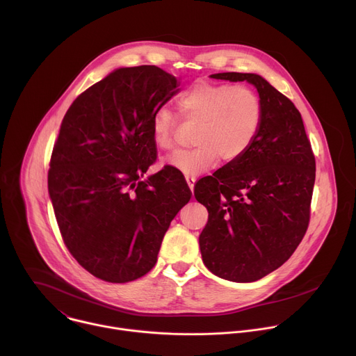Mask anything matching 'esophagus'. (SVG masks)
Wrapping results in <instances>:
<instances>
[{
	"label": "esophagus",
	"instance_id": "1",
	"mask_svg": "<svg viewBox=\"0 0 356 356\" xmlns=\"http://www.w3.org/2000/svg\"><path fill=\"white\" fill-rule=\"evenodd\" d=\"M186 181H187V184H188L190 190L193 191V190H194V181H195V176H186Z\"/></svg>",
	"mask_w": 356,
	"mask_h": 356
}]
</instances>
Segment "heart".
<instances>
[{
	"instance_id": "obj_1",
	"label": "heart",
	"mask_w": 356,
	"mask_h": 356,
	"mask_svg": "<svg viewBox=\"0 0 356 356\" xmlns=\"http://www.w3.org/2000/svg\"><path fill=\"white\" fill-rule=\"evenodd\" d=\"M187 122H198L193 149L180 150L168 162L187 176L214 166L218 158L231 163L242 158L257 140L264 121L259 94L242 84L197 81L179 101ZM180 121L168 107H161L152 120L156 146L172 150L177 145Z\"/></svg>"
}]
</instances>
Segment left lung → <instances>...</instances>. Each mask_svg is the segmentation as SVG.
<instances>
[{"label":"left lung","instance_id":"1","mask_svg":"<svg viewBox=\"0 0 356 356\" xmlns=\"http://www.w3.org/2000/svg\"><path fill=\"white\" fill-rule=\"evenodd\" d=\"M211 77L255 86L264 121L242 158L194 186L197 201L209 210L200 250L218 277L255 282L280 268L309 228L316 158L298 110L264 77L235 72Z\"/></svg>","mask_w":356,"mask_h":356}]
</instances>
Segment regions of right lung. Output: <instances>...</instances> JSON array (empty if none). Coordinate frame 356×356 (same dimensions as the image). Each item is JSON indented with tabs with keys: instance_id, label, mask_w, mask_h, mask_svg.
Instances as JSON below:
<instances>
[{
	"instance_id": "obj_1",
	"label": "right lung",
	"mask_w": 356,
	"mask_h": 356,
	"mask_svg": "<svg viewBox=\"0 0 356 356\" xmlns=\"http://www.w3.org/2000/svg\"><path fill=\"white\" fill-rule=\"evenodd\" d=\"M156 66L122 67L83 91L54 145L47 187L63 242L97 279L127 283L158 261L163 236L191 191L158 158L155 113L179 91Z\"/></svg>"
}]
</instances>
